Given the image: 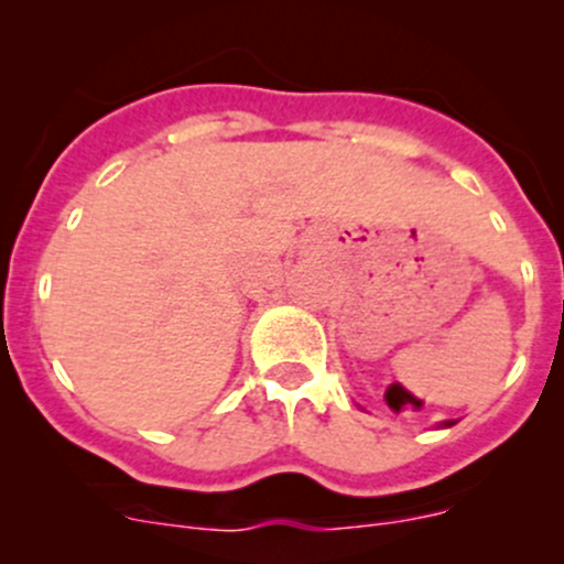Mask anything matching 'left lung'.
Returning a JSON list of instances; mask_svg holds the SVG:
<instances>
[{
    "label": "left lung",
    "mask_w": 564,
    "mask_h": 564,
    "mask_svg": "<svg viewBox=\"0 0 564 564\" xmlns=\"http://www.w3.org/2000/svg\"><path fill=\"white\" fill-rule=\"evenodd\" d=\"M445 425H447V429H451V425H456V423H453V420H447V423H445Z\"/></svg>",
    "instance_id": "obj_1"
}]
</instances>
